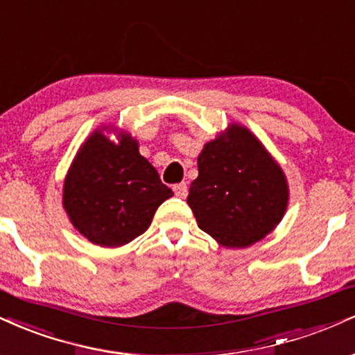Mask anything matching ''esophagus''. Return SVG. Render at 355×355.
<instances>
[{
    "instance_id": "1",
    "label": "esophagus",
    "mask_w": 355,
    "mask_h": 355,
    "mask_svg": "<svg viewBox=\"0 0 355 355\" xmlns=\"http://www.w3.org/2000/svg\"><path fill=\"white\" fill-rule=\"evenodd\" d=\"M173 191L178 198H185V196L189 195V187H187L185 182L177 183V185H173Z\"/></svg>"
}]
</instances>
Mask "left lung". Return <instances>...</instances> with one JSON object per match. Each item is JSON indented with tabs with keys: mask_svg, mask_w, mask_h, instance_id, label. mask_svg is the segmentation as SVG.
<instances>
[{
	"mask_svg": "<svg viewBox=\"0 0 355 355\" xmlns=\"http://www.w3.org/2000/svg\"><path fill=\"white\" fill-rule=\"evenodd\" d=\"M200 230L228 248H245L275 230L288 207L283 170L250 130L232 125L198 157L187 198Z\"/></svg>",
	"mask_w": 355,
	"mask_h": 355,
	"instance_id": "1",
	"label": "left lung"
}]
</instances>
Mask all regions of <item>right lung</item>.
Instances as JSON below:
<instances>
[{"instance_id": "right-lung-1", "label": "right lung", "mask_w": 355, "mask_h": 355, "mask_svg": "<svg viewBox=\"0 0 355 355\" xmlns=\"http://www.w3.org/2000/svg\"><path fill=\"white\" fill-rule=\"evenodd\" d=\"M172 195L129 134L114 144L97 130L74 159L62 203L89 241L114 248L147 232L157 208Z\"/></svg>"}]
</instances>
